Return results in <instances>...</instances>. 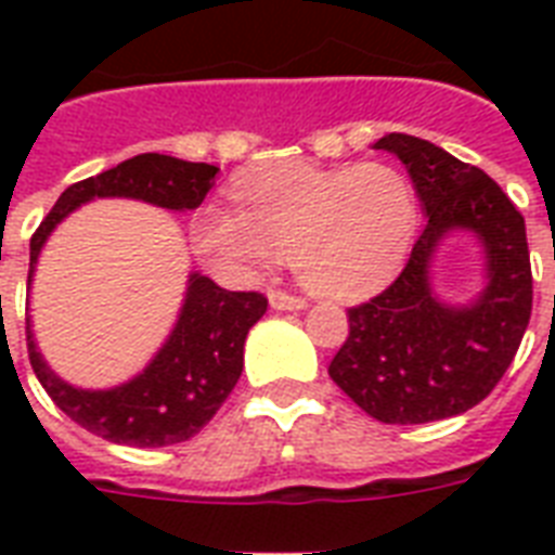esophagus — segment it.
<instances>
[{"label": "esophagus", "instance_id": "obj_1", "mask_svg": "<svg viewBox=\"0 0 555 555\" xmlns=\"http://www.w3.org/2000/svg\"><path fill=\"white\" fill-rule=\"evenodd\" d=\"M268 299L273 311H302V308H308L302 296L287 294V291H270Z\"/></svg>", "mask_w": 555, "mask_h": 555}]
</instances>
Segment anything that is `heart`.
Returning <instances> with one entry per match:
<instances>
[{
  "label": "heart",
  "instance_id": "1",
  "mask_svg": "<svg viewBox=\"0 0 555 555\" xmlns=\"http://www.w3.org/2000/svg\"><path fill=\"white\" fill-rule=\"evenodd\" d=\"M238 209L207 204L192 244L221 273H253L291 259L296 279L328 299L386 282L421 224L412 178L391 164H282L235 186Z\"/></svg>",
  "mask_w": 555,
  "mask_h": 555
}]
</instances>
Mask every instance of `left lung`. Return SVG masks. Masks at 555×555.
Wrapping results in <instances>:
<instances>
[{
  "label": "left lung",
  "mask_w": 555,
  "mask_h": 555,
  "mask_svg": "<svg viewBox=\"0 0 555 555\" xmlns=\"http://www.w3.org/2000/svg\"><path fill=\"white\" fill-rule=\"evenodd\" d=\"M403 160L426 227L391 285L348 308V339L328 374L365 414L383 423H429L473 409L499 386L533 311L525 216L483 169L435 143L391 132L374 143ZM455 229L479 235L488 287L469 306L430 294L428 261Z\"/></svg>",
  "instance_id": "8db88e82"
}]
</instances>
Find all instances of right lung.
Here are the masks:
<instances>
[{
	"label": "right lung",
	"instance_id": "right-lung-1",
	"mask_svg": "<svg viewBox=\"0 0 555 555\" xmlns=\"http://www.w3.org/2000/svg\"><path fill=\"white\" fill-rule=\"evenodd\" d=\"M216 172L212 164L146 152L72 184L30 235L28 285L51 230L80 204L91 198H138L167 209H195L212 190ZM264 311L268 299L256 291H224L212 279L192 273L169 339L155 360L124 386L103 391L68 386L48 369L28 322L30 369L48 397L91 435L126 447H172L198 435L230 397L242 377L247 331Z\"/></svg>",
	"mask_w": 555,
	"mask_h": 555
}]
</instances>
